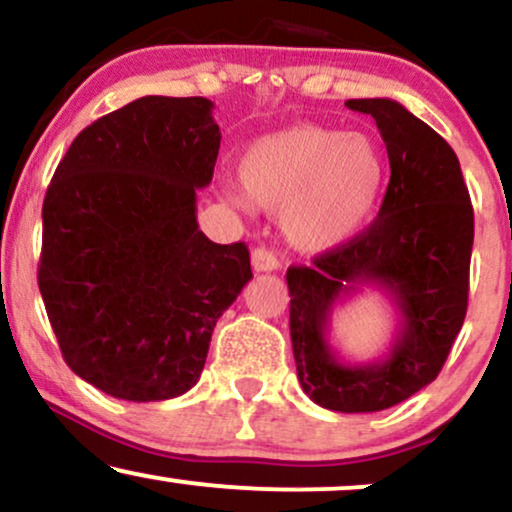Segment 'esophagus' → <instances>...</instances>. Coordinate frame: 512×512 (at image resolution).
Segmentation results:
<instances>
[{"instance_id": "34e87169", "label": "esophagus", "mask_w": 512, "mask_h": 512, "mask_svg": "<svg viewBox=\"0 0 512 512\" xmlns=\"http://www.w3.org/2000/svg\"><path fill=\"white\" fill-rule=\"evenodd\" d=\"M250 260H252V269H255V272H276V269H279V260H276L274 252L267 248L252 250Z\"/></svg>"}]
</instances>
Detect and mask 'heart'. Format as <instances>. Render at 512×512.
<instances>
[{
  "mask_svg": "<svg viewBox=\"0 0 512 512\" xmlns=\"http://www.w3.org/2000/svg\"><path fill=\"white\" fill-rule=\"evenodd\" d=\"M238 178L250 205L279 214L295 250L329 252L374 217L389 159L372 135L305 121L257 138L240 157Z\"/></svg>",
  "mask_w": 512,
  "mask_h": 512,
  "instance_id": "heart-1",
  "label": "heart"
}]
</instances>
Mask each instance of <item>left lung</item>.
Wrapping results in <instances>:
<instances>
[{"label":"left lung","instance_id":"1","mask_svg":"<svg viewBox=\"0 0 512 512\" xmlns=\"http://www.w3.org/2000/svg\"><path fill=\"white\" fill-rule=\"evenodd\" d=\"M386 143L391 181L377 219L312 267H291V341L303 391L326 410L379 412L439 377L465 322L474 212L460 162L434 128L403 104L348 100ZM362 285H377L399 310L390 355L346 366L330 350V312Z\"/></svg>","mask_w":512,"mask_h":512}]
</instances>
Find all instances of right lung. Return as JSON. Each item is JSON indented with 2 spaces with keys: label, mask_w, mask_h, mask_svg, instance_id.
<instances>
[{
  "label": "right lung",
  "mask_w": 512,
  "mask_h": 512,
  "mask_svg": "<svg viewBox=\"0 0 512 512\" xmlns=\"http://www.w3.org/2000/svg\"><path fill=\"white\" fill-rule=\"evenodd\" d=\"M205 97H140L78 133L42 205L38 286L66 365L109 396L193 389L252 279L245 243L197 229L221 133Z\"/></svg>",
  "instance_id": "add662e5"
}]
</instances>
